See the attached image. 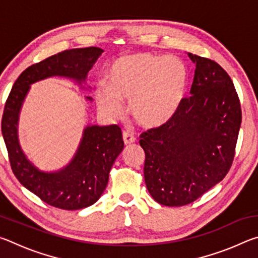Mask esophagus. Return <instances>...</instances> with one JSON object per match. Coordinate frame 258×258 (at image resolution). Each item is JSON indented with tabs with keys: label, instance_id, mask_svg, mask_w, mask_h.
I'll return each mask as SVG.
<instances>
[{
	"label": "esophagus",
	"instance_id": "esophagus-1",
	"mask_svg": "<svg viewBox=\"0 0 258 258\" xmlns=\"http://www.w3.org/2000/svg\"><path fill=\"white\" fill-rule=\"evenodd\" d=\"M123 141L126 146H131L135 142V138L132 134H130L128 132H124L123 133Z\"/></svg>",
	"mask_w": 258,
	"mask_h": 258
}]
</instances>
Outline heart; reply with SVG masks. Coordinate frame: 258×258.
<instances>
[{"mask_svg": "<svg viewBox=\"0 0 258 258\" xmlns=\"http://www.w3.org/2000/svg\"><path fill=\"white\" fill-rule=\"evenodd\" d=\"M189 80V69L177 56L133 52L113 60L108 72V87L98 86L95 99L108 118H120V102H127L130 115L137 123L157 128L180 110Z\"/></svg>", "mask_w": 258, "mask_h": 258, "instance_id": "b5f03b06", "label": "heart"}]
</instances>
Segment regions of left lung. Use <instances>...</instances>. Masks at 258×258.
<instances>
[{
	"label": "left lung",
	"instance_id": "left-lung-1",
	"mask_svg": "<svg viewBox=\"0 0 258 258\" xmlns=\"http://www.w3.org/2000/svg\"><path fill=\"white\" fill-rule=\"evenodd\" d=\"M187 55L196 63L191 95L167 124L140 135L148 191L169 207L195 202L223 180L241 125L240 100L229 74L211 59Z\"/></svg>",
	"mask_w": 258,
	"mask_h": 258
}]
</instances>
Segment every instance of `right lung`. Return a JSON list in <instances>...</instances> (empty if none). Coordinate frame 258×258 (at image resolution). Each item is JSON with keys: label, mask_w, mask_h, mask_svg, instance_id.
Here are the masks:
<instances>
[{"label": "right lung", "mask_w": 258, "mask_h": 258, "mask_svg": "<svg viewBox=\"0 0 258 258\" xmlns=\"http://www.w3.org/2000/svg\"><path fill=\"white\" fill-rule=\"evenodd\" d=\"M102 52L94 46L72 49L32 64L17 78L4 106L1 130L12 172L26 189L50 206L76 211L98 202L107 186L109 172L124 149L121 130L117 125H89L69 165L58 172H42L27 159L19 145L21 106L29 85L44 78L68 77L82 85Z\"/></svg>", "instance_id": "1"}]
</instances>
